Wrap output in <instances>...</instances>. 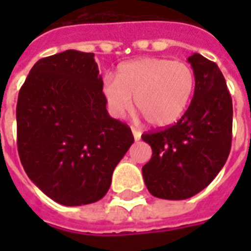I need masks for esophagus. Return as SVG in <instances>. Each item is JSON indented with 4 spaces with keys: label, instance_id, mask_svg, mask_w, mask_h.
I'll use <instances>...</instances> for the list:
<instances>
[{
    "label": "esophagus",
    "instance_id": "esophagus-1",
    "mask_svg": "<svg viewBox=\"0 0 251 251\" xmlns=\"http://www.w3.org/2000/svg\"><path fill=\"white\" fill-rule=\"evenodd\" d=\"M131 133H133V137H134V140H136V141H138V140L141 138V131L140 130H137V129L133 127V129H131Z\"/></svg>",
    "mask_w": 251,
    "mask_h": 251
}]
</instances>
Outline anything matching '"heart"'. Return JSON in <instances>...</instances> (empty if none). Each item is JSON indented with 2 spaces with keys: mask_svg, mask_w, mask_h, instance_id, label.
Wrapping results in <instances>:
<instances>
[{
  "mask_svg": "<svg viewBox=\"0 0 251 251\" xmlns=\"http://www.w3.org/2000/svg\"><path fill=\"white\" fill-rule=\"evenodd\" d=\"M195 87L192 68L183 62L160 57H141L118 67L115 80L106 79L102 95L115 118L133 107L141 111L149 125L164 127L181 118Z\"/></svg>",
  "mask_w": 251,
  "mask_h": 251,
  "instance_id": "heart-1",
  "label": "heart"
}]
</instances>
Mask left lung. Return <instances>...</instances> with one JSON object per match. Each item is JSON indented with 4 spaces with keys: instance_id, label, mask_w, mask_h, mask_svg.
<instances>
[{
    "instance_id": "left-lung-1",
    "label": "left lung",
    "mask_w": 251,
    "mask_h": 251,
    "mask_svg": "<svg viewBox=\"0 0 251 251\" xmlns=\"http://www.w3.org/2000/svg\"><path fill=\"white\" fill-rule=\"evenodd\" d=\"M194 98L171 127L142 134L152 158L142 167L148 191L160 199L184 200L210 184L231 149L232 100L219 67L199 53L188 57Z\"/></svg>"
}]
</instances>
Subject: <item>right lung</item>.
Here are the masks:
<instances>
[{
    "mask_svg": "<svg viewBox=\"0 0 251 251\" xmlns=\"http://www.w3.org/2000/svg\"><path fill=\"white\" fill-rule=\"evenodd\" d=\"M94 53L67 50L40 59L20 90L17 148L25 172L63 205L103 198L117 164L134 142L111 118Z\"/></svg>",
    "mask_w": 251,
    "mask_h": 251,
    "instance_id": "1",
    "label": "right lung"
}]
</instances>
